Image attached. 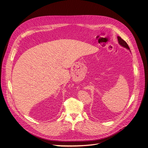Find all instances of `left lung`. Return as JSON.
Here are the masks:
<instances>
[{
    "mask_svg": "<svg viewBox=\"0 0 148 148\" xmlns=\"http://www.w3.org/2000/svg\"><path fill=\"white\" fill-rule=\"evenodd\" d=\"M117 39H118V41H119V43L120 45H122V47L128 49H130L129 47V45H127V44L126 42V41H125L123 39H122V38H121L120 36H117Z\"/></svg>",
    "mask_w": 148,
    "mask_h": 148,
    "instance_id": "1",
    "label": "left lung"
}]
</instances>
